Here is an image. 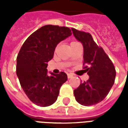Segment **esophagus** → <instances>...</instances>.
Wrapping results in <instances>:
<instances>
[{
	"mask_svg": "<svg viewBox=\"0 0 128 128\" xmlns=\"http://www.w3.org/2000/svg\"><path fill=\"white\" fill-rule=\"evenodd\" d=\"M67 76H68V78L70 79V78H71L73 77V75H72V74H70V73H68V74H67Z\"/></svg>",
	"mask_w": 128,
	"mask_h": 128,
	"instance_id": "esophagus-1",
	"label": "esophagus"
}]
</instances>
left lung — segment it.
Wrapping results in <instances>:
<instances>
[{
    "label": "left lung",
    "mask_w": 128,
    "mask_h": 128,
    "mask_svg": "<svg viewBox=\"0 0 128 128\" xmlns=\"http://www.w3.org/2000/svg\"><path fill=\"white\" fill-rule=\"evenodd\" d=\"M75 38L84 47V64L89 79L74 90L76 101L85 106L95 105L107 96L114 83L116 70L102 47L97 46L89 33L72 28ZM89 67H88V66Z\"/></svg>",
    "instance_id": "left-lung-1"
}]
</instances>
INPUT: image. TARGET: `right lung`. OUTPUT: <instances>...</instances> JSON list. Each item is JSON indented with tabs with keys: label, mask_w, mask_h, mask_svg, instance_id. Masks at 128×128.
<instances>
[{
	"label": "right lung",
	"mask_w": 128,
	"mask_h": 128,
	"mask_svg": "<svg viewBox=\"0 0 128 128\" xmlns=\"http://www.w3.org/2000/svg\"><path fill=\"white\" fill-rule=\"evenodd\" d=\"M71 35L68 27L48 24L33 33L22 46L16 60V74L22 88L35 104L46 107L58 99L67 75L50 72L48 75L47 63L57 45Z\"/></svg>",
	"instance_id": "1"
}]
</instances>
